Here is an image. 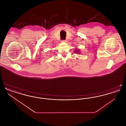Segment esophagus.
Masks as SVG:
<instances>
[{
	"instance_id": "obj_1",
	"label": "esophagus",
	"mask_w": 126,
	"mask_h": 126,
	"mask_svg": "<svg viewBox=\"0 0 126 126\" xmlns=\"http://www.w3.org/2000/svg\"><path fill=\"white\" fill-rule=\"evenodd\" d=\"M62 42H66V40H63V41H62Z\"/></svg>"
}]
</instances>
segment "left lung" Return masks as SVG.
Listing matches in <instances>:
<instances>
[{
    "instance_id": "left-lung-1",
    "label": "left lung",
    "mask_w": 126,
    "mask_h": 126,
    "mask_svg": "<svg viewBox=\"0 0 126 126\" xmlns=\"http://www.w3.org/2000/svg\"><path fill=\"white\" fill-rule=\"evenodd\" d=\"M76 50H74V52L75 53H78V54H79L80 53V50H79L78 49V48H76Z\"/></svg>"
}]
</instances>
